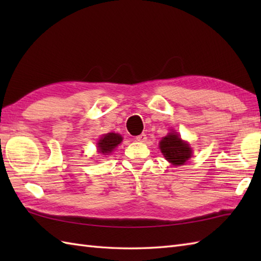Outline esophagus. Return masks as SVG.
<instances>
[{
	"label": "esophagus",
	"instance_id": "34e87169",
	"mask_svg": "<svg viewBox=\"0 0 261 261\" xmlns=\"http://www.w3.org/2000/svg\"><path fill=\"white\" fill-rule=\"evenodd\" d=\"M136 140L139 141V142H145L147 140V135L146 134H141L139 136L136 137Z\"/></svg>",
	"mask_w": 261,
	"mask_h": 261
}]
</instances>
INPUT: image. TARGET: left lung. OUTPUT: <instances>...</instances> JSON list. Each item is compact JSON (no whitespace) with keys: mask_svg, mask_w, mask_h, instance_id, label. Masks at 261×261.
<instances>
[{"mask_svg":"<svg viewBox=\"0 0 261 261\" xmlns=\"http://www.w3.org/2000/svg\"><path fill=\"white\" fill-rule=\"evenodd\" d=\"M160 150L165 158L174 166H180L191 158L192 150L186 142L181 141L180 137L177 134H170L163 138L160 141Z\"/></svg>","mask_w":261,"mask_h":261,"instance_id":"8db88e82","label":"left lung"}]
</instances>
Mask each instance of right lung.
Wrapping results in <instances>:
<instances>
[{
  "instance_id": "1",
  "label": "right lung",
  "mask_w": 261,
  "mask_h": 261,
  "mask_svg": "<svg viewBox=\"0 0 261 261\" xmlns=\"http://www.w3.org/2000/svg\"><path fill=\"white\" fill-rule=\"evenodd\" d=\"M122 137L120 135L111 132V134L105 135L102 139L98 141V150L103 154H108L110 152H112L113 149L118 145H120Z\"/></svg>"
}]
</instances>
